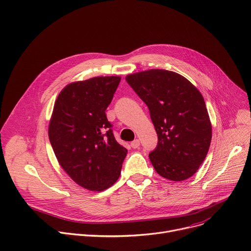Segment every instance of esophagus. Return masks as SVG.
Masks as SVG:
<instances>
[{"label": "esophagus", "instance_id": "1", "mask_svg": "<svg viewBox=\"0 0 251 251\" xmlns=\"http://www.w3.org/2000/svg\"><path fill=\"white\" fill-rule=\"evenodd\" d=\"M130 146H131V148H134V149L139 148V147H140V141L138 139L134 140V141L130 143Z\"/></svg>", "mask_w": 251, "mask_h": 251}]
</instances>
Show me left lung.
Instances as JSON below:
<instances>
[{"label":"left lung","mask_w":251,"mask_h":251,"mask_svg":"<svg viewBox=\"0 0 251 251\" xmlns=\"http://www.w3.org/2000/svg\"><path fill=\"white\" fill-rule=\"evenodd\" d=\"M126 81L150 111L158 136L149 154L155 170L173 181L189 178L207 156L212 140L201 94L184 77L167 70L131 74Z\"/></svg>","instance_id":"left-lung-1"}]
</instances>
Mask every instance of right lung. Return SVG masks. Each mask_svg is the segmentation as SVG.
Listing matches in <instances>:
<instances>
[{"label":"right lung","instance_id":"add662e5","mask_svg":"<svg viewBox=\"0 0 251 251\" xmlns=\"http://www.w3.org/2000/svg\"><path fill=\"white\" fill-rule=\"evenodd\" d=\"M121 77L72 83L58 94L49 137L58 163L84 188L101 191L121 175L127 150L116 142L105 110Z\"/></svg>","mask_w":251,"mask_h":251}]
</instances>
